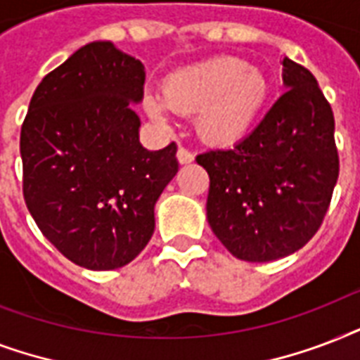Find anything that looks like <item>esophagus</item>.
<instances>
[{"label": "esophagus", "mask_w": 360, "mask_h": 360, "mask_svg": "<svg viewBox=\"0 0 360 360\" xmlns=\"http://www.w3.org/2000/svg\"><path fill=\"white\" fill-rule=\"evenodd\" d=\"M177 158H179V164H191L194 160V155L186 147H179L177 149Z\"/></svg>", "instance_id": "34e87169"}]
</instances>
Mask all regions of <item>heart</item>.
<instances>
[{
    "label": "heart",
    "mask_w": 360,
    "mask_h": 360,
    "mask_svg": "<svg viewBox=\"0 0 360 360\" xmlns=\"http://www.w3.org/2000/svg\"><path fill=\"white\" fill-rule=\"evenodd\" d=\"M269 95L267 78L245 59L230 56L175 70L162 84L164 103L179 114H198V132L213 146L243 140L262 115ZM164 103L158 97L146 98L153 120H166Z\"/></svg>",
    "instance_id": "obj_1"
}]
</instances>
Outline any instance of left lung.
<instances>
[{"label":"left lung","instance_id":"left-lung-1","mask_svg":"<svg viewBox=\"0 0 360 360\" xmlns=\"http://www.w3.org/2000/svg\"><path fill=\"white\" fill-rule=\"evenodd\" d=\"M284 67L288 89L256 129L196 157L209 174V226L243 262H274L307 245L340 172L329 101L310 70L288 58Z\"/></svg>","mask_w":360,"mask_h":360}]
</instances>
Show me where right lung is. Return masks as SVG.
Instances as JSON below:
<instances>
[{"instance_id":"right-lung-1","label":"right lung","mask_w":360,"mask_h":360,"mask_svg":"<svg viewBox=\"0 0 360 360\" xmlns=\"http://www.w3.org/2000/svg\"><path fill=\"white\" fill-rule=\"evenodd\" d=\"M140 59L108 41L48 72L20 132L31 217L67 259L91 271L130 263L155 231V203L179 169L177 146L147 151L130 103L143 95Z\"/></svg>"}]
</instances>
